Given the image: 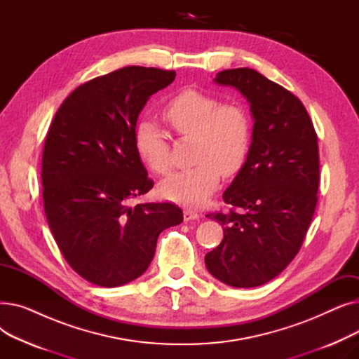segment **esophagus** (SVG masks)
<instances>
[{
	"label": "esophagus",
	"instance_id": "esophagus-1",
	"mask_svg": "<svg viewBox=\"0 0 359 359\" xmlns=\"http://www.w3.org/2000/svg\"><path fill=\"white\" fill-rule=\"evenodd\" d=\"M183 217H184V221H194V219L199 218V214L196 211H192V210H184Z\"/></svg>",
	"mask_w": 359,
	"mask_h": 359
}]
</instances>
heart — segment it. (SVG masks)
Masks as SVG:
<instances>
[{
	"instance_id": "heart-1",
	"label": "heart",
	"mask_w": 359,
	"mask_h": 359,
	"mask_svg": "<svg viewBox=\"0 0 359 359\" xmlns=\"http://www.w3.org/2000/svg\"><path fill=\"white\" fill-rule=\"evenodd\" d=\"M163 118L180 137L194 138L196 164L161 180L158 191L168 201L198 206L217 189L221 173L231 176L246 161L252 144L250 116L240 104H219L210 94L183 90L164 106ZM135 148L151 172L165 175L172 167L170 144L154 122H138Z\"/></svg>"
}]
</instances>
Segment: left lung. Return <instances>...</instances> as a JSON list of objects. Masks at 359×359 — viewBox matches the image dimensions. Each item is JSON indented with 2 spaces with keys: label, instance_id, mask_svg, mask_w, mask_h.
<instances>
[{
  "label": "left lung",
  "instance_id": "8db88e82",
  "mask_svg": "<svg viewBox=\"0 0 359 359\" xmlns=\"http://www.w3.org/2000/svg\"><path fill=\"white\" fill-rule=\"evenodd\" d=\"M214 83L238 90L255 123L248 158L222 195L238 212L206 215L224 238L205 265L224 284L253 288L284 271L307 234L320 182L317 135L303 103L260 72L225 69Z\"/></svg>",
  "mask_w": 359,
  "mask_h": 359
}]
</instances>
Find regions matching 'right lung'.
Segmentation results:
<instances>
[{"label":"right lung","instance_id":"add662e5","mask_svg":"<svg viewBox=\"0 0 359 359\" xmlns=\"http://www.w3.org/2000/svg\"><path fill=\"white\" fill-rule=\"evenodd\" d=\"M175 79L158 68L113 71L75 88L49 126L42 157L48 225L68 265L94 285L140 278L160 233L183 221L173 203H132L154 184L135 148L138 116Z\"/></svg>","mask_w":359,"mask_h":359}]
</instances>
